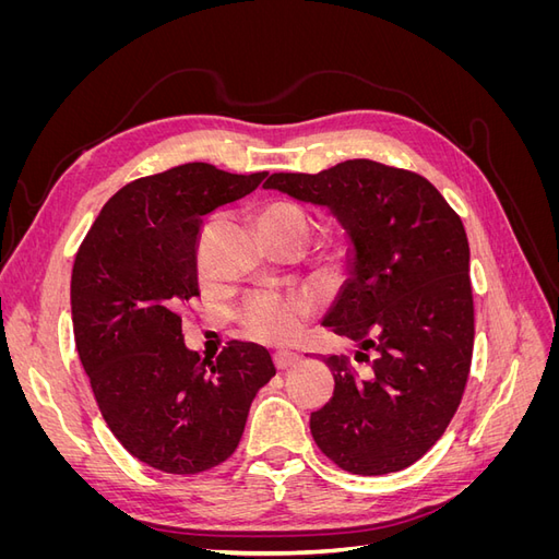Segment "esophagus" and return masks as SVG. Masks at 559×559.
Masks as SVG:
<instances>
[{
  "mask_svg": "<svg viewBox=\"0 0 559 559\" xmlns=\"http://www.w3.org/2000/svg\"><path fill=\"white\" fill-rule=\"evenodd\" d=\"M273 364L277 370H289L292 366L298 364V354H292V352H277L273 354Z\"/></svg>",
  "mask_w": 559,
  "mask_h": 559,
  "instance_id": "34e87169",
  "label": "esophagus"
}]
</instances>
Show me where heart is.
<instances>
[{
    "instance_id": "obj_1",
    "label": "heart",
    "mask_w": 559,
    "mask_h": 559,
    "mask_svg": "<svg viewBox=\"0 0 559 559\" xmlns=\"http://www.w3.org/2000/svg\"><path fill=\"white\" fill-rule=\"evenodd\" d=\"M259 226L265 238H294L306 240L310 218L300 205L292 200H275L259 214ZM314 312V302L306 294H277L257 292L251 294L238 312L242 331L267 345H286L306 329Z\"/></svg>"
}]
</instances>
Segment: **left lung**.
Wrapping results in <instances>:
<instances>
[{
  "label": "left lung",
  "mask_w": 559,
  "mask_h": 559,
  "mask_svg": "<svg viewBox=\"0 0 559 559\" xmlns=\"http://www.w3.org/2000/svg\"><path fill=\"white\" fill-rule=\"evenodd\" d=\"M263 186L343 224L349 280L324 326L361 347L357 361L377 352L364 380L347 357L324 359L335 389L310 417L314 443L357 476L415 464L445 433L468 380L476 331L462 218L425 177L366 158L275 173Z\"/></svg>",
  "instance_id": "8db88e82"
}]
</instances>
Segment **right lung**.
Instances as JSON below:
<instances>
[{
  "label": "right lung",
  "mask_w": 559,
  "mask_h": 559,
  "mask_svg": "<svg viewBox=\"0 0 559 559\" xmlns=\"http://www.w3.org/2000/svg\"><path fill=\"white\" fill-rule=\"evenodd\" d=\"M267 173L186 163L126 183L95 218L72 270L83 370L107 427L132 456L191 476L238 448L249 405L275 376L265 347L233 341L214 361L186 349L179 306L200 296L205 214L240 200Z\"/></svg>",
  "instance_id": "add662e5"
}]
</instances>
